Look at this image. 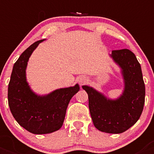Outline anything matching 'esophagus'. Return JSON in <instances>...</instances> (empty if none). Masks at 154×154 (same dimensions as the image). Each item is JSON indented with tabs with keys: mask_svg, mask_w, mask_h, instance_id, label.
I'll return each instance as SVG.
<instances>
[{
	"mask_svg": "<svg viewBox=\"0 0 154 154\" xmlns=\"http://www.w3.org/2000/svg\"><path fill=\"white\" fill-rule=\"evenodd\" d=\"M86 78H85V77H81L79 78V79H78V82H79V83L81 85H84L85 83V82H86Z\"/></svg>",
	"mask_w": 154,
	"mask_h": 154,
	"instance_id": "obj_1",
	"label": "esophagus"
}]
</instances>
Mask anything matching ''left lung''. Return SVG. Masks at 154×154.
Returning <instances> with one entry per match:
<instances>
[{
    "label": "left lung",
    "instance_id": "8db88e82",
    "mask_svg": "<svg viewBox=\"0 0 154 154\" xmlns=\"http://www.w3.org/2000/svg\"><path fill=\"white\" fill-rule=\"evenodd\" d=\"M112 57L122 67L125 79L124 94L110 101L86 85L89 108L94 126L109 134H121L136 123L143 111L146 88L141 65L136 56L127 49L112 50Z\"/></svg>",
    "mask_w": 154,
    "mask_h": 154
}]
</instances>
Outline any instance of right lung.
Here are the masks:
<instances>
[{
    "instance_id": "add662e5",
    "label": "right lung",
    "mask_w": 154,
    "mask_h": 154,
    "mask_svg": "<svg viewBox=\"0 0 154 154\" xmlns=\"http://www.w3.org/2000/svg\"><path fill=\"white\" fill-rule=\"evenodd\" d=\"M37 41L21 53L13 65L8 87V101L13 117L20 126L34 134H50L62 126L70 100L79 85L55 90L45 97L31 91L25 79L27 62L40 42Z\"/></svg>"
}]
</instances>
